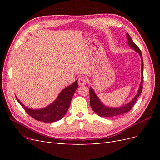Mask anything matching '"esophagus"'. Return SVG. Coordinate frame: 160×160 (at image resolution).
<instances>
[{"mask_svg":"<svg viewBox=\"0 0 160 160\" xmlns=\"http://www.w3.org/2000/svg\"><path fill=\"white\" fill-rule=\"evenodd\" d=\"M88 82V80H87L86 78L85 77H80V78L78 79V85H85Z\"/></svg>","mask_w":160,"mask_h":160,"instance_id":"1","label":"esophagus"}]
</instances>
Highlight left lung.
<instances>
[{
    "mask_svg": "<svg viewBox=\"0 0 160 160\" xmlns=\"http://www.w3.org/2000/svg\"><path fill=\"white\" fill-rule=\"evenodd\" d=\"M127 37V39L128 40V44L130 46L131 48H132L135 51H136L138 52L140 55V57H141L142 59V81L141 83H140V86L139 88V91L138 92L137 95H135L133 99L130 101L129 103L127 105H125L122 108H111L109 107H106L104 105L101 103V101L99 99V98L97 97L96 94L95 93L94 91L91 88L89 89V94H90V105L95 112L98 114L99 116H101V117H105V118H111V117H115V116H118L123 115L125 113H127L128 111L132 109L133 108V105L135 104V101H137V99L138 98V97L141 94L142 92L143 89V58H142V52L140 51L139 48L135 45V43L132 41V38L130 37L128 33H127L126 35Z\"/></svg>",
    "mask_w": 160,
    "mask_h": 160,
    "instance_id": "8db88e82",
    "label": "left lung"
}]
</instances>
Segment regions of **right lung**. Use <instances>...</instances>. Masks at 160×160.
Returning a JSON list of instances; mask_svg holds the SVG:
<instances>
[{"mask_svg": "<svg viewBox=\"0 0 160 160\" xmlns=\"http://www.w3.org/2000/svg\"><path fill=\"white\" fill-rule=\"evenodd\" d=\"M77 88H78V84L77 80L72 85L62 90L54 102L47 106V108L41 109L27 108L16 98L18 103L22 106L24 109L31 117L37 121L51 123L61 119L67 113L70 106L71 99Z\"/></svg>", "mask_w": 160, "mask_h": 160, "instance_id": "right-lung-1", "label": "right lung"}]
</instances>
